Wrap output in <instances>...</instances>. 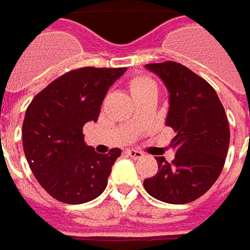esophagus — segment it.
Here are the masks:
<instances>
[{
    "mask_svg": "<svg viewBox=\"0 0 250 250\" xmlns=\"http://www.w3.org/2000/svg\"><path fill=\"white\" fill-rule=\"evenodd\" d=\"M126 154L128 156H130L132 159H142L144 154L140 152V151H136V149H126Z\"/></svg>",
    "mask_w": 250,
    "mask_h": 250,
    "instance_id": "1",
    "label": "esophagus"
}]
</instances>
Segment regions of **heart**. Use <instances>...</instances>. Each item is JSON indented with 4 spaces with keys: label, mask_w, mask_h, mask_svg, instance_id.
I'll use <instances>...</instances> for the list:
<instances>
[{
    "label": "heart",
    "mask_w": 250,
    "mask_h": 250,
    "mask_svg": "<svg viewBox=\"0 0 250 250\" xmlns=\"http://www.w3.org/2000/svg\"><path fill=\"white\" fill-rule=\"evenodd\" d=\"M151 87H156V85H155L154 80H151L149 77H135L130 82V91H132L133 96L146 91V89L151 88Z\"/></svg>",
    "instance_id": "heart-1"
}]
</instances>
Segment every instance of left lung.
<instances>
[{
	"label": "left lung",
	"mask_w": 250,
	"mask_h": 250,
	"mask_svg": "<svg viewBox=\"0 0 250 250\" xmlns=\"http://www.w3.org/2000/svg\"><path fill=\"white\" fill-rule=\"evenodd\" d=\"M168 92L166 126L174 129L170 148L174 159L156 156L159 170L144 181L156 200L185 204L199 199L215 184L225 165L230 130L218 94L200 76L181 63H148Z\"/></svg>",
	"instance_id": "8db88e82"
}]
</instances>
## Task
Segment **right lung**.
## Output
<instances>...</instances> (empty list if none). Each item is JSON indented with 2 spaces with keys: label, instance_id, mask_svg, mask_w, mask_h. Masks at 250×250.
<instances>
[{
  "label": "right lung",
  "instance_id": "obj_1",
  "mask_svg": "<svg viewBox=\"0 0 250 250\" xmlns=\"http://www.w3.org/2000/svg\"><path fill=\"white\" fill-rule=\"evenodd\" d=\"M126 68H80L50 83L32 99L23 122V148L32 173L54 199L83 204L107 187L120 148L98 154L83 126L98 121L108 88Z\"/></svg>",
  "mask_w": 250,
  "mask_h": 250
}]
</instances>
